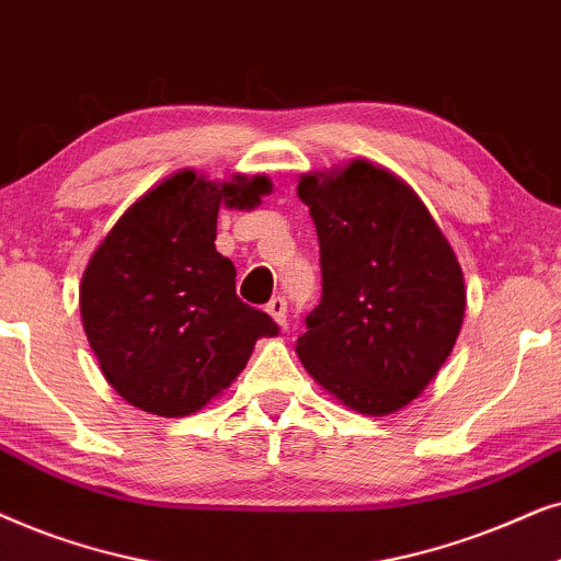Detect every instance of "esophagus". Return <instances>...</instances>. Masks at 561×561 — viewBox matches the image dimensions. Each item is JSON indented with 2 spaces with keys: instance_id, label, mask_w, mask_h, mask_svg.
Masks as SVG:
<instances>
[{
  "instance_id": "obj_1",
  "label": "esophagus",
  "mask_w": 561,
  "mask_h": 561,
  "mask_svg": "<svg viewBox=\"0 0 561 561\" xmlns=\"http://www.w3.org/2000/svg\"><path fill=\"white\" fill-rule=\"evenodd\" d=\"M268 316H272L279 325H287V300L282 295H274L272 300L266 302Z\"/></svg>"
}]
</instances>
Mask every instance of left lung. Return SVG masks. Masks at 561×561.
I'll list each match as a JSON object with an SVG mask.
<instances>
[{
	"mask_svg": "<svg viewBox=\"0 0 561 561\" xmlns=\"http://www.w3.org/2000/svg\"><path fill=\"white\" fill-rule=\"evenodd\" d=\"M297 194L320 243L323 295L297 356L343 405L387 415L421 394L465 320V274L421 197L356 159L305 174Z\"/></svg>",
	"mask_w": 561,
	"mask_h": 561,
	"instance_id": "obj_1",
	"label": "left lung"
}]
</instances>
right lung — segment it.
Masks as SVG:
<instances>
[{"instance_id": "add662e5", "label": "right lung", "mask_w": 561, "mask_h": 561, "mask_svg": "<svg viewBox=\"0 0 561 561\" xmlns=\"http://www.w3.org/2000/svg\"><path fill=\"white\" fill-rule=\"evenodd\" d=\"M266 176L215 184L176 171L136 199L81 276V323L100 369L130 405L197 413L241 375L253 343L279 328L236 295L233 261L215 249L218 210H251Z\"/></svg>"}]
</instances>
